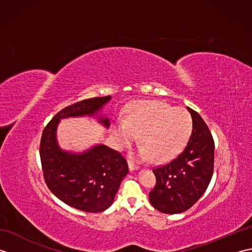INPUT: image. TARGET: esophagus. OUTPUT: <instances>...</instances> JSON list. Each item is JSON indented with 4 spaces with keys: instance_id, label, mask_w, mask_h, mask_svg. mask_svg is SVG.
I'll use <instances>...</instances> for the list:
<instances>
[{
    "instance_id": "esophagus-1",
    "label": "esophagus",
    "mask_w": 252,
    "mask_h": 252,
    "mask_svg": "<svg viewBox=\"0 0 252 252\" xmlns=\"http://www.w3.org/2000/svg\"><path fill=\"white\" fill-rule=\"evenodd\" d=\"M129 169H130V171L137 170L138 169V165L134 161H132V160H129Z\"/></svg>"
}]
</instances>
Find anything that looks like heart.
I'll list each match as a JSON object with an SVG mask.
<instances>
[{
    "label": "heart",
    "mask_w": 252,
    "mask_h": 252,
    "mask_svg": "<svg viewBox=\"0 0 252 252\" xmlns=\"http://www.w3.org/2000/svg\"><path fill=\"white\" fill-rule=\"evenodd\" d=\"M192 131L190 115L183 108H172L159 101H145L133 107L127 121L117 126L123 145L141 135L143 158H153L155 162H164L181 153Z\"/></svg>",
    "instance_id": "b5f03b06"
}]
</instances>
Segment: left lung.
Returning <instances> with one entry per match:
<instances>
[{"label": "left lung", "instance_id": "left-lung-1", "mask_svg": "<svg viewBox=\"0 0 252 252\" xmlns=\"http://www.w3.org/2000/svg\"><path fill=\"white\" fill-rule=\"evenodd\" d=\"M191 135L178 157L154 168L156 185L149 201L162 213H181L194 206L210 183L215 169V141L206 122L189 107Z\"/></svg>", "mask_w": 252, "mask_h": 252}]
</instances>
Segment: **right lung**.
<instances>
[{"mask_svg":"<svg viewBox=\"0 0 252 252\" xmlns=\"http://www.w3.org/2000/svg\"><path fill=\"white\" fill-rule=\"evenodd\" d=\"M110 96L77 101L58 111L44 127L40 158L49 189L68 206L85 212H101L111 206L122 179L129 172L121 153L97 145L83 154L63 152L56 142V127L63 118L93 116ZM105 126L109 119L100 118Z\"/></svg>","mask_w":252,"mask_h":252,"instance_id":"1","label":"right lung"}]
</instances>
